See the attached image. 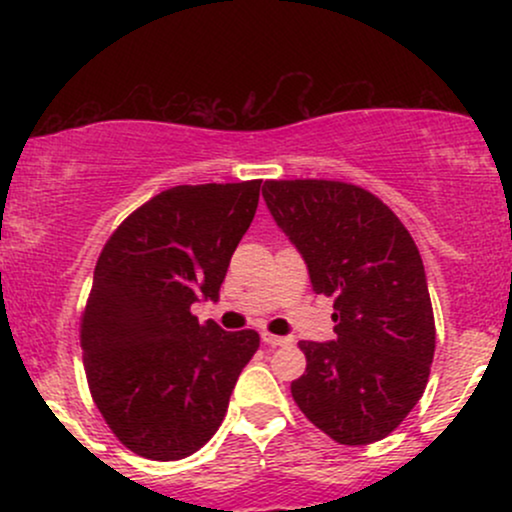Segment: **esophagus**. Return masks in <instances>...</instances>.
Listing matches in <instances>:
<instances>
[{
	"instance_id": "obj_1",
	"label": "esophagus",
	"mask_w": 512,
	"mask_h": 512,
	"mask_svg": "<svg viewBox=\"0 0 512 512\" xmlns=\"http://www.w3.org/2000/svg\"><path fill=\"white\" fill-rule=\"evenodd\" d=\"M262 342L267 346H289V344H293V339L291 337H276V334L262 332Z\"/></svg>"
}]
</instances>
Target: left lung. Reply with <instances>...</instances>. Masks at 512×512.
Masks as SVG:
<instances>
[{
  "mask_svg": "<svg viewBox=\"0 0 512 512\" xmlns=\"http://www.w3.org/2000/svg\"><path fill=\"white\" fill-rule=\"evenodd\" d=\"M262 197L313 291L334 298L337 339L298 344L308 366L291 395L337 443H375L424 395L436 351L419 248L392 209L356 185L267 180Z\"/></svg>",
  "mask_w": 512,
  "mask_h": 512,
  "instance_id": "1",
  "label": "left lung"
}]
</instances>
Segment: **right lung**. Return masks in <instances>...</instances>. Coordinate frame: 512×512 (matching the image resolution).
<instances>
[{
    "mask_svg": "<svg viewBox=\"0 0 512 512\" xmlns=\"http://www.w3.org/2000/svg\"><path fill=\"white\" fill-rule=\"evenodd\" d=\"M262 180L178 185L110 236L93 272L81 351L88 387L122 445L182 460L219 431L255 330L199 325L192 303L219 301L231 255L255 219Z\"/></svg>",
    "mask_w": 512,
    "mask_h": 512,
    "instance_id": "add662e5",
    "label": "right lung"
}]
</instances>
